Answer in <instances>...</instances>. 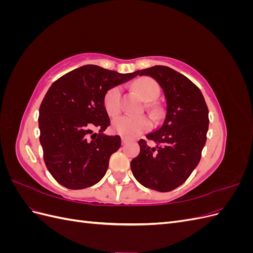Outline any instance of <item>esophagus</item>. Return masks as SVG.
<instances>
[{
	"label": "esophagus",
	"mask_w": 253,
	"mask_h": 253,
	"mask_svg": "<svg viewBox=\"0 0 253 253\" xmlns=\"http://www.w3.org/2000/svg\"><path fill=\"white\" fill-rule=\"evenodd\" d=\"M121 142H122V144H126L127 143V139L126 138H125V137H122V138H121Z\"/></svg>",
	"instance_id": "1"
}]
</instances>
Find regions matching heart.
I'll list each match as a JSON object with an SVG mask.
<instances>
[{
	"instance_id": "heart-1",
	"label": "heart",
	"mask_w": 253,
	"mask_h": 253,
	"mask_svg": "<svg viewBox=\"0 0 253 253\" xmlns=\"http://www.w3.org/2000/svg\"><path fill=\"white\" fill-rule=\"evenodd\" d=\"M134 88L144 101L152 102L159 95L158 83L151 78H141L134 84ZM104 108L111 116H116L121 111V87L115 86L104 96ZM113 131L124 137L132 138L151 127V121L143 116L124 115L113 121Z\"/></svg>"
}]
</instances>
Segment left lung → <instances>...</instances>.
I'll use <instances>...</instances> for the list:
<instances>
[{
  "instance_id": "left-lung-1",
  "label": "left lung",
  "mask_w": 253,
  "mask_h": 253,
  "mask_svg": "<svg viewBox=\"0 0 253 253\" xmlns=\"http://www.w3.org/2000/svg\"><path fill=\"white\" fill-rule=\"evenodd\" d=\"M163 88L166 116L162 126L147 134L156 142L138 141L140 153L131 162L134 177L145 188L169 192L185 182L201 160L209 127V111L201 89L172 68L155 65L137 71Z\"/></svg>"
}]
</instances>
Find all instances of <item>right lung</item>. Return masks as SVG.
Returning <instances> with one entry per match:
<instances>
[{"instance_id": "right-lung-1", "label": "right lung", "mask_w": 253, "mask_h": 253, "mask_svg": "<svg viewBox=\"0 0 253 253\" xmlns=\"http://www.w3.org/2000/svg\"><path fill=\"white\" fill-rule=\"evenodd\" d=\"M136 76L84 65L51 84L39 110L40 143L47 170L60 185L79 190L102 179L121 145L118 135L103 133L111 125L104 96ZM94 128L99 133L90 140Z\"/></svg>"}]
</instances>
